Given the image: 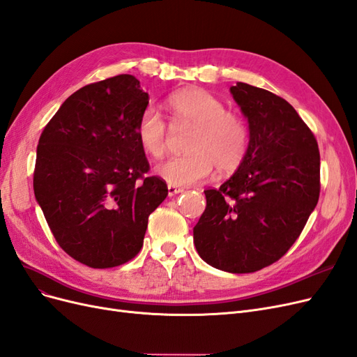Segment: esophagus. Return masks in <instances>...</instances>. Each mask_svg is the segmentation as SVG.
I'll return each instance as SVG.
<instances>
[{
	"instance_id": "1",
	"label": "esophagus",
	"mask_w": 357,
	"mask_h": 357,
	"mask_svg": "<svg viewBox=\"0 0 357 357\" xmlns=\"http://www.w3.org/2000/svg\"><path fill=\"white\" fill-rule=\"evenodd\" d=\"M183 192H184L183 188L171 186V184H168V196H176V195H180V193H183Z\"/></svg>"
}]
</instances>
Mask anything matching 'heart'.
<instances>
[{"label":"heart","mask_w":357,"mask_h":357,"mask_svg":"<svg viewBox=\"0 0 357 357\" xmlns=\"http://www.w3.org/2000/svg\"><path fill=\"white\" fill-rule=\"evenodd\" d=\"M171 122L176 128L193 127L186 144L189 153L158 164L156 174L171 186L186 188L205 181L213 174H229L238 169L248 153L250 130L243 118L218 97L202 89H188L167 99ZM136 134L142 149L152 158L167 151L169 127L162 114L147 105L139 115Z\"/></svg>","instance_id":"obj_1"}]
</instances>
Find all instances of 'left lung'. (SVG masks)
<instances>
[{"instance_id":"left-lung-1","label":"left lung","mask_w":357,"mask_h":357,"mask_svg":"<svg viewBox=\"0 0 357 357\" xmlns=\"http://www.w3.org/2000/svg\"><path fill=\"white\" fill-rule=\"evenodd\" d=\"M230 93L248 119V153L218 189L204 190L193 242L210 266L252 273L278 261L300 236L319 201L321 155L285 99L245 82Z\"/></svg>"}]
</instances>
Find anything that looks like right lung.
<instances>
[{
  "label": "right lung",
  "instance_id": "1",
  "mask_svg": "<svg viewBox=\"0 0 357 357\" xmlns=\"http://www.w3.org/2000/svg\"><path fill=\"white\" fill-rule=\"evenodd\" d=\"M149 94L132 75L89 84L45 126L33 192L60 248L93 268L130 261L147 220L168 195L149 171L136 124Z\"/></svg>",
  "mask_w": 357,
  "mask_h": 357
}]
</instances>
